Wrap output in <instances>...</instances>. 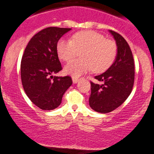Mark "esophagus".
Listing matches in <instances>:
<instances>
[{
  "instance_id": "34e87169",
  "label": "esophagus",
  "mask_w": 154,
  "mask_h": 154,
  "mask_svg": "<svg viewBox=\"0 0 154 154\" xmlns=\"http://www.w3.org/2000/svg\"><path fill=\"white\" fill-rule=\"evenodd\" d=\"M72 80H73V83H74V84H77L79 81V78H77V77H72Z\"/></svg>"
}]
</instances>
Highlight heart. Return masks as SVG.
I'll list each match as a JSON object with an SVG mask.
<instances>
[{
  "label": "heart",
  "instance_id": "b5f03b06",
  "mask_svg": "<svg viewBox=\"0 0 154 154\" xmlns=\"http://www.w3.org/2000/svg\"><path fill=\"white\" fill-rule=\"evenodd\" d=\"M58 57L63 61H70L79 52L83 51L80 60L70 61L64 67V72L73 77L93 69L95 73H103L113 64L117 53V44L106 39L103 34L93 30L75 33L71 40H60L57 44Z\"/></svg>",
  "mask_w": 154,
  "mask_h": 154
}]
</instances>
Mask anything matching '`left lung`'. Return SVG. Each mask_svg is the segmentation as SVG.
I'll use <instances>...</instances> for the list:
<instances>
[{
    "instance_id": "obj_1",
    "label": "left lung",
    "mask_w": 154,
    "mask_h": 154,
    "mask_svg": "<svg viewBox=\"0 0 154 154\" xmlns=\"http://www.w3.org/2000/svg\"><path fill=\"white\" fill-rule=\"evenodd\" d=\"M116 41L117 54L113 64L103 74L95 77L103 84L91 82L89 105L93 110L107 113L117 109L127 99L134 83V61L132 51L124 37L109 30Z\"/></svg>"
}]
</instances>
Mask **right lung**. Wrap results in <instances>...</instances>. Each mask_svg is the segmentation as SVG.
<instances>
[{
    "mask_svg": "<svg viewBox=\"0 0 154 154\" xmlns=\"http://www.w3.org/2000/svg\"><path fill=\"white\" fill-rule=\"evenodd\" d=\"M70 30L56 27L43 29L30 39L22 56L20 77L23 90L31 102L41 110L57 107L73 83L69 76L52 75L62 70L57 44Z\"/></svg>",
    "mask_w": 154,
    "mask_h": 154,
    "instance_id": "add662e5",
    "label": "right lung"
}]
</instances>
